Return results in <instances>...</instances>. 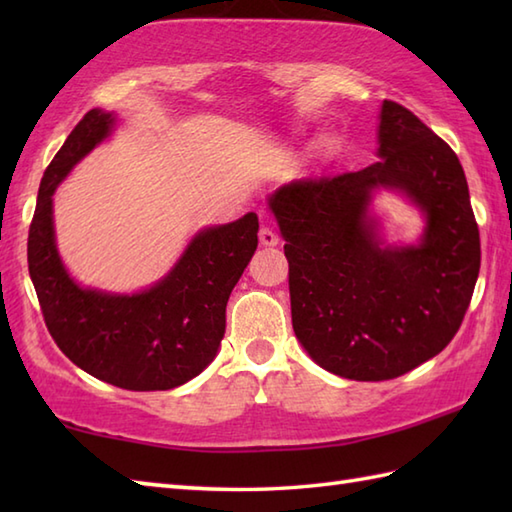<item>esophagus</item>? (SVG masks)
<instances>
[{"label": "esophagus", "mask_w": 512, "mask_h": 512, "mask_svg": "<svg viewBox=\"0 0 512 512\" xmlns=\"http://www.w3.org/2000/svg\"><path fill=\"white\" fill-rule=\"evenodd\" d=\"M259 244L262 246H277L279 244V237L270 226H262L259 228Z\"/></svg>", "instance_id": "34e87169"}]
</instances>
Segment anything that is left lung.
<instances>
[{"label":"left lung","instance_id":"obj_1","mask_svg":"<svg viewBox=\"0 0 512 512\" xmlns=\"http://www.w3.org/2000/svg\"><path fill=\"white\" fill-rule=\"evenodd\" d=\"M378 162L284 184L268 209L286 239L292 328L317 365L350 380L411 372L451 343L480 275V231L453 149L416 114L380 105ZM394 190L421 211L416 245H387L371 209Z\"/></svg>","mask_w":512,"mask_h":512}]
</instances>
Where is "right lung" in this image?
<instances>
[{"label":"right lung","mask_w":512,"mask_h":512,"mask_svg":"<svg viewBox=\"0 0 512 512\" xmlns=\"http://www.w3.org/2000/svg\"><path fill=\"white\" fill-rule=\"evenodd\" d=\"M114 127L116 114L96 107L52 158L28 233V270L48 332L76 367L123 389L165 391L198 376L217 356L226 303L255 255L259 220L246 213L202 228L165 277L132 295L81 286L59 255L52 195Z\"/></svg>","instance_id":"right-lung-1"}]
</instances>
